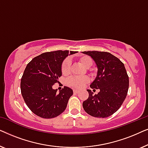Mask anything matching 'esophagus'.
<instances>
[{
	"label": "esophagus",
	"instance_id": "34e87169",
	"mask_svg": "<svg viewBox=\"0 0 148 148\" xmlns=\"http://www.w3.org/2000/svg\"><path fill=\"white\" fill-rule=\"evenodd\" d=\"M73 93H74V94H78L79 91L77 90H73Z\"/></svg>",
	"mask_w": 148,
	"mask_h": 148
}]
</instances>
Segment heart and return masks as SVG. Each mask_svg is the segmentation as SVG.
Listing matches in <instances>:
<instances>
[{"label":"heart","instance_id":"obj_1","mask_svg":"<svg viewBox=\"0 0 148 148\" xmlns=\"http://www.w3.org/2000/svg\"><path fill=\"white\" fill-rule=\"evenodd\" d=\"M79 62H81L85 67L90 68L93 64L92 58L88 55H82L78 57ZM71 67V62L69 59L66 58L62 62L61 64V72L62 75H66L69 73ZM89 82V78L88 77H71L66 80V84L71 87H73L74 88L79 89L82 88L85 84Z\"/></svg>","mask_w":148,"mask_h":148}]
</instances>
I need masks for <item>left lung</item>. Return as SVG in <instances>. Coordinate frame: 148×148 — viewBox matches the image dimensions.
<instances>
[{"label":"left lung","mask_w":148,"mask_h":148,"mask_svg":"<svg viewBox=\"0 0 148 148\" xmlns=\"http://www.w3.org/2000/svg\"><path fill=\"white\" fill-rule=\"evenodd\" d=\"M82 52L90 56L96 62L98 73L90 88L100 90V92L95 95L90 90H87L89 97L83 102V107L91 116L106 118L116 112L126 98L129 89L128 75L124 64L109 52Z\"/></svg>","instance_id":"obj_1"}]
</instances>
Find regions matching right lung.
Segmentation results:
<instances>
[{
    "label": "right lung",
    "mask_w": 148,
    "mask_h": 148,
    "mask_svg": "<svg viewBox=\"0 0 148 148\" xmlns=\"http://www.w3.org/2000/svg\"><path fill=\"white\" fill-rule=\"evenodd\" d=\"M77 52L56 50L44 52L34 58L24 71L21 80L23 100L32 112L44 119L58 116L65 110L73 92L64 86L59 93L52 86L62 75L64 58Z\"/></svg>",
    "instance_id": "obj_1"
}]
</instances>
